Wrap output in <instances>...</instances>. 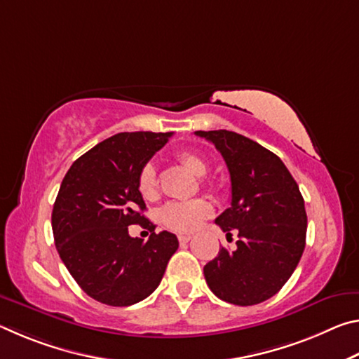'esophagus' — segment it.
I'll list each match as a JSON object with an SVG mask.
<instances>
[{"label":"esophagus","mask_w":359,"mask_h":359,"mask_svg":"<svg viewBox=\"0 0 359 359\" xmlns=\"http://www.w3.org/2000/svg\"><path fill=\"white\" fill-rule=\"evenodd\" d=\"M191 241L190 234H179V242L180 244H187V242Z\"/></svg>","instance_id":"esophagus-1"}]
</instances>
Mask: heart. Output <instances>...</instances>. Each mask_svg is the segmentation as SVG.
Segmentation results:
<instances>
[{"instance_id": "1", "label": "heart", "mask_w": 359, "mask_h": 359, "mask_svg": "<svg viewBox=\"0 0 359 359\" xmlns=\"http://www.w3.org/2000/svg\"><path fill=\"white\" fill-rule=\"evenodd\" d=\"M179 160L188 171L198 175V177H203L209 171L208 161L201 155L193 154V151H184V154H180ZM137 190L147 201H151L158 196V175L151 163H147L139 171ZM212 214H214V208L209 201H205V199H191V201L166 204L165 209L161 210V220L168 228L177 231V233H191Z\"/></svg>"}]
</instances>
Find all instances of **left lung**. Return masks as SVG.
Masks as SVG:
<instances>
[{"label": "left lung", "instance_id": "obj_1", "mask_svg": "<svg viewBox=\"0 0 359 359\" xmlns=\"http://www.w3.org/2000/svg\"><path fill=\"white\" fill-rule=\"evenodd\" d=\"M215 145L231 177V208L215 223L238 248L222 247L204 266L217 297L236 306H253L280 291L306 247L307 214L293 175L280 158L234 131H196Z\"/></svg>", "mask_w": 359, "mask_h": 359}]
</instances>
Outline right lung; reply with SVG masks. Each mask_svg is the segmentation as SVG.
<instances>
[{
  "instance_id": "obj_1",
  "label": "right lung",
  "mask_w": 359,
  "mask_h": 359,
  "mask_svg": "<svg viewBox=\"0 0 359 359\" xmlns=\"http://www.w3.org/2000/svg\"><path fill=\"white\" fill-rule=\"evenodd\" d=\"M171 136L118 133L77 158L60 187L52 210L60 258L79 287L107 306H133L154 293L179 248L175 234H156L142 215L137 190L139 171ZM137 222L151 229L147 243L128 234Z\"/></svg>"
}]
</instances>
